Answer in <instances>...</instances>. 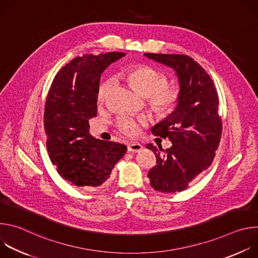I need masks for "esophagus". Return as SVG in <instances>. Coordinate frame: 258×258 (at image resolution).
<instances>
[{"label": "esophagus", "instance_id": "34e87169", "mask_svg": "<svg viewBox=\"0 0 258 258\" xmlns=\"http://www.w3.org/2000/svg\"><path fill=\"white\" fill-rule=\"evenodd\" d=\"M127 150L130 152H138V151L142 150V145L137 142H132L127 145Z\"/></svg>", "mask_w": 258, "mask_h": 258}]
</instances>
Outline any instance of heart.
Wrapping results in <instances>:
<instances>
[{"label": "heart", "mask_w": 258, "mask_h": 258, "mask_svg": "<svg viewBox=\"0 0 258 258\" xmlns=\"http://www.w3.org/2000/svg\"><path fill=\"white\" fill-rule=\"evenodd\" d=\"M123 78L143 96L156 112H165L169 110L177 99L176 92L167 86V78L153 67L139 65L127 69ZM111 87V82H103L98 89L97 100L102 104L107 97ZM147 122L145 116L134 117L131 115H121L116 120L118 130L128 137H135L141 132V126Z\"/></svg>", "instance_id": "heart-1"}]
</instances>
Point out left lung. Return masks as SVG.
<instances>
[{"mask_svg":"<svg viewBox=\"0 0 258 258\" xmlns=\"http://www.w3.org/2000/svg\"><path fill=\"white\" fill-rule=\"evenodd\" d=\"M145 56L172 67L179 81L174 111L151 128L155 136L168 138L171 147L163 150L159 145H146L156 156V165L148 172L150 185L162 193L181 192L215 157L223 132L216 88L203 67L188 55Z\"/></svg>","mask_w":258,"mask_h":258,"instance_id":"1","label":"left lung"}]
</instances>
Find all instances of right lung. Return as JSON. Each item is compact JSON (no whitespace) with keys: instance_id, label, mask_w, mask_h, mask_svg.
I'll return each mask as SVG.
<instances>
[{"instance_id":"right-lung-1","label":"right lung","mask_w":258,"mask_h":258,"mask_svg":"<svg viewBox=\"0 0 258 258\" xmlns=\"http://www.w3.org/2000/svg\"><path fill=\"white\" fill-rule=\"evenodd\" d=\"M124 55L79 56L58 71L49 90L44 114L48 153L58 173L76 186L105 185L126 152L125 145L92 137L89 124L97 115L101 73Z\"/></svg>"}]
</instances>
